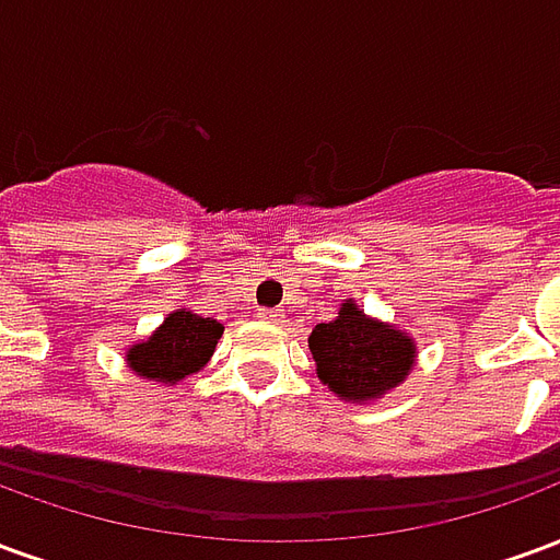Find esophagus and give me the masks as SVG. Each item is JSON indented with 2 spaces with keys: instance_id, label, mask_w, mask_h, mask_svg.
Wrapping results in <instances>:
<instances>
[{
  "instance_id": "obj_1",
  "label": "esophagus",
  "mask_w": 560,
  "mask_h": 560,
  "mask_svg": "<svg viewBox=\"0 0 560 560\" xmlns=\"http://www.w3.org/2000/svg\"><path fill=\"white\" fill-rule=\"evenodd\" d=\"M260 317L269 320V324H279L281 317H284V312H281V308H260Z\"/></svg>"
}]
</instances>
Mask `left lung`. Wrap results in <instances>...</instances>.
<instances>
[{
  "label": "left lung",
  "mask_w": 560,
  "mask_h": 560,
  "mask_svg": "<svg viewBox=\"0 0 560 560\" xmlns=\"http://www.w3.org/2000/svg\"><path fill=\"white\" fill-rule=\"evenodd\" d=\"M317 377L341 399L365 401L384 396L411 372L413 341L372 317L348 300L336 320L317 324L308 336Z\"/></svg>",
  "instance_id": "1"
}]
</instances>
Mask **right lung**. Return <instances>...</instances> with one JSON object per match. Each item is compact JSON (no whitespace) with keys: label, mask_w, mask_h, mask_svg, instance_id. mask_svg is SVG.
Wrapping results in <instances>:
<instances>
[{"label":"right lung","mask_w":560,"mask_h":560,"mask_svg":"<svg viewBox=\"0 0 560 560\" xmlns=\"http://www.w3.org/2000/svg\"><path fill=\"white\" fill-rule=\"evenodd\" d=\"M221 332L224 327L219 320L179 308L171 317H164V324L147 341L128 351V365L140 377L176 384L185 375L197 372L200 365H207Z\"/></svg>","instance_id":"add662e5"}]
</instances>
